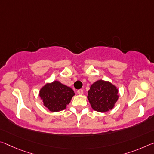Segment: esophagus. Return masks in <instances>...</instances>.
I'll use <instances>...</instances> for the list:
<instances>
[{"label":"esophagus","instance_id":"esophagus-1","mask_svg":"<svg viewBox=\"0 0 154 154\" xmlns=\"http://www.w3.org/2000/svg\"><path fill=\"white\" fill-rule=\"evenodd\" d=\"M77 92V94H80V95H82V94H84V90H82V89H80V90H78Z\"/></svg>","mask_w":154,"mask_h":154}]
</instances>
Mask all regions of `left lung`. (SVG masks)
<instances>
[{
    "label": "left lung",
    "instance_id": "1",
    "mask_svg": "<svg viewBox=\"0 0 154 154\" xmlns=\"http://www.w3.org/2000/svg\"><path fill=\"white\" fill-rule=\"evenodd\" d=\"M119 89L109 81L99 79L90 86L87 98L92 108L99 112H106L115 106L119 95Z\"/></svg>",
    "mask_w": 154,
    "mask_h": 154
}]
</instances>
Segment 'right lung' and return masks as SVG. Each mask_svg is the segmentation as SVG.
<instances>
[{"mask_svg":"<svg viewBox=\"0 0 154 154\" xmlns=\"http://www.w3.org/2000/svg\"><path fill=\"white\" fill-rule=\"evenodd\" d=\"M75 94L71 88L54 81L46 84L41 88L39 96L42 100L43 105L53 112H60L66 108V106Z\"/></svg>","mask_w":154,"mask_h":154,"instance_id":"1","label":"right lung"}]
</instances>
